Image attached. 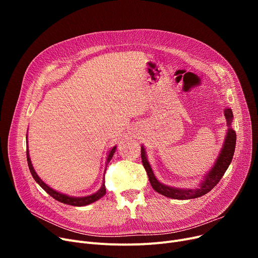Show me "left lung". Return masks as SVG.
<instances>
[{"label":"left lung","instance_id":"1","mask_svg":"<svg viewBox=\"0 0 258 258\" xmlns=\"http://www.w3.org/2000/svg\"><path fill=\"white\" fill-rule=\"evenodd\" d=\"M224 115H225V118L227 121V126H228L224 145L212 168L204 175L203 181H201L198 187L179 188V187H172V186H168L161 183L156 178L150 162L147 160L144 146L143 145L141 146V158H142L143 166L146 170V173L148 175V179H150L152 187L158 194L170 199H175V200H190V199L200 198L202 196L208 194L211 189L220 182V180L223 178L224 173L226 172L227 168L229 167L230 163H231L234 151H235V144H236V134H235V131L231 127V123L233 120V114H232L231 108H225Z\"/></svg>","mask_w":258,"mask_h":258}]
</instances>
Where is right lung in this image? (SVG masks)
<instances>
[{
	"instance_id": "add662e5",
	"label": "right lung",
	"mask_w": 258,
	"mask_h": 258,
	"mask_svg": "<svg viewBox=\"0 0 258 258\" xmlns=\"http://www.w3.org/2000/svg\"><path fill=\"white\" fill-rule=\"evenodd\" d=\"M27 141H26V145H27V162H28V166H29V169H30V172L32 174L33 179L36 181V183L42 187L44 190L50 195L53 199H55L56 201L60 202V203H63V204H67V205H71V206H76V207H81V206H87V205H90L92 204V203L96 202L97 200H99L100 198H102L104 195H105V186H104V178H103V182H102V185L100 187L99 190H97L95 194L91 195V196H87V197H71V196H68V195H64V194H60L56 190H54L53 188H51L50 186H48L42 179H40L37 173L35 172L33 166H32V163H31V160H30V157H29V150H28V137H26ZM116 148L117 146H114L112 147L110 151H108V154H107V158H106V162H105V169H106V166L107 164L110 163V161L112 160L115 152H116Z\"/></svg>"
}]
</instances>
